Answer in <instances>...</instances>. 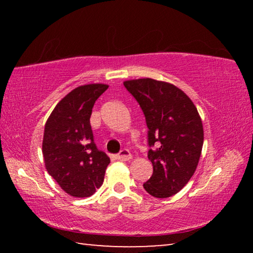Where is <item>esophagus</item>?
Returning a JSON list of instances; mask_svg holds the SVG:
<instances>
[{"instance_id": "1", "label": "esophagus", "mask_w": 253, "mask_h": 253, "mask_svg": "<svg viewBox=\"0 0 253 253\" xmlns=\"http://www.w3.org/2000/svg\"><path fill=\"white\" fill-rule=\"evenodd\" d=\"M116 158L119 161H129L131 158V154L128 149H123L116 155Z\"/></svg>"}]
</instances>
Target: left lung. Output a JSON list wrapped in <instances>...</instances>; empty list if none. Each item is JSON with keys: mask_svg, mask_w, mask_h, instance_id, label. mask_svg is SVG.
<instances>
[{"mask_svg": "<svg viewBox=\"0 0 253 253\" xmlns=\"http://www.w3.org/2000/svg\"><path fill=\"white\" fill-rule=\"evenodd\" d=\"M124 85L139 104L148 128L153 175L143 186L154 198H169L186 185L199 164L204 134L198 109L181 89L164 81L144 78Z\"/></svg>", "mask_w": 253, "mask_h": 253, "instance_id": "obj_1", "label": "left lung"}]
</instances>
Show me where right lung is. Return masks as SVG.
<instances>
[{"label": "right lung", "mask_w": 253, "mask_h": 253, "mask_svg": "<svg viewBox=\"0 0 253 253\" xmlns=\"http://www.w3.org/2000/svg\"><path fill=\"white\" fill-rule=\"evenodd\" d=\"M108 85L84 84L54 107L44 126L42 153L48 173L66 193L88 198L102 185L109 157L97 148L90 125L92 107Z\"/></svg>", "instance_id": "right-lung-1"}]
</instances>
